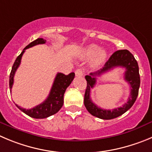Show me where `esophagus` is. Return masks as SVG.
Instances as JSON below:
<instances>
[{
	"mask_svg": "<svg viewBox=\"0 0 152 152\" xmlns=\"http://www.w3.org/2000/svg\"><path fill=\"white\" fill-rule=\"evenodd\" d=\"M75 74H76V76H82L84 74V71L82 69H77L75 72Z\"/></svg>",
	"mask_w": 152,
	"mask_h": 152,
	"instance_id": "34e87169",
	"label": "esophagus"
}]
</instances>
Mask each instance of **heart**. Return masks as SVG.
Returning <instances> with one entry per match:
<instances>
[{
  "mask_svg": "<svg viewBox=\"0 0 152 152\" xmlns=\"http://www.w3.org/2000/svg\"><path fill=\"white\" fill-rule=\"evenodd\" d=\"M107 56V53L104 49H100L99 46L96 44H90L83 49L81 53V57L84 59L92 58L91 66L92 67H97L100 66L105 61Z\"/></svg>",
  "mask_w": 152,
  "mask_h": 152,
  "instance_id": "b5f03b06",
  "label": "heart"
}]
</instances>
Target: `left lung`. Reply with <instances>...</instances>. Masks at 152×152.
I'll return each instance as SVG.
<instances>
[{
	"instance_id": "1",
	"label": "left lung",
	"mask_w": 152,
	"mask_h": 152,
	"mask_svg": "<svg viewBox=\"0 0 152 152\" xmlns=\"http://www.w3.org/2000/svg\"><path fill=\"white\" fill-rule=\"evenodd\" d=\"M118 66L125 68L126 69L124 75L125 80L131 86V95L129 100L122 107L114 110H104L100 108L92 102L90 97V88H93L96 84V76L100 75L113 68ZM86 79L87 81V88L86 89L84 97L85 106L90 114L99 118L110 120L121 115L131 108L138 96L140 86L138 63L134 55L127 49L115 52L106 62L102 69L95 73H91L89 75L86 76Z\"/></svg>"
}]
</instances>
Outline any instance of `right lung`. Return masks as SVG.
Here are the masks:
<instances>
[{
  "label": "right lung",
  "instance_id": "right-lung-1",
  "mask_svg": "<svg viewBox=\"0 0 152 152\" xmlns=\"http://www.w3.org/2000/svg\"><path fill=\"white\" fill-rule=\"evenodd\" d=\"M46 39H43L42 38H38V39H35L34 41L28 44V46L23 49L22 53L17 57V58L15 59V62L12 65V70H11L10 75V91L14 83V75H15L16 69L20 65L21 59H22V57L25 52V49L36 46V45H39V44L46 43ZM74 77V73H70L68 75H64L61 73H58L55 76V80H54L50 93H49V96L45 101L42 102L40 104L37 105L34 108L30 109V110H26V109L22 108L21 106H18V105H15L21 111H22L30 117L34 118H46L49 117V116L57 113L61 110L64 104V94L65 93V91L67 88L68 86L71 84L72 81L73 80Z\"/></svg>",
  "mask_w": 152,
  "mask_h": 152
}]
</instances>
